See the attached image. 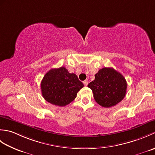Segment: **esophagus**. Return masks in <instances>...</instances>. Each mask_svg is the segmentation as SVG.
<instances>
[{"instance_id": "34e87169", "label": "esophagus", "mask_w": 155, "mask_h": 155, "mask_svg": "<svg viewBox=\"0 0 155 155\" xmlns=\"http://www.w3.org/2000/svg\"><path fill=\"white\" fill-rule=\"evenodd\" d=\"M83 84H84V86H87V85H88V81H87V80L84 81H83Z\"/></svg>"}]
</instances>
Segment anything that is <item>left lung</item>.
<instances>
[{
    "instance_id": "left-lung-1",
    "label": "left lung",
    "mask_w": 155,
    "mask_h": 155,
    "mask_svg": "<svg viewBox=\"0 0 155 155\" xmlns=\"http://www.w3.org/2000/svg\"><path fill=\"white\" fill-rule=\"evenodd\" d=\"M127 81L113 68L104 67L95 74L93 81L88 84L97 103L104 108L115 106L123 99L127 92Z\"/></svg>"
}]
</instances>
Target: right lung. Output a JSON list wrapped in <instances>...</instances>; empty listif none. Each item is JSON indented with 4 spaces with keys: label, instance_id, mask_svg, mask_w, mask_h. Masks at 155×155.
<instances>
[{
    "label": "right lung",
    "instance_id": "obj_1",
    "mask_svg": "<svg viewBox=\"0 0 155 155\" xmlns=\"http://www.w3.org/2000/svg\"><path fill=\"white\" fill-rule=\"evenodd\" d=\"M84 87L77 76L64 67L52 68L44 76L41 87L42 97L48 103L59 107L71 103Z\"/></svg>",
    "mask_w": 155,
    "mask_h": 155
}]
</instances>
